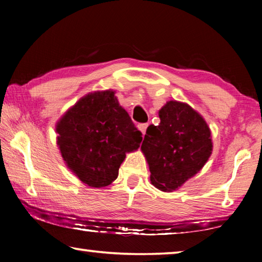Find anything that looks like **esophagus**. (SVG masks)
Masks as SVG:
<instances>
[{"label": "esophagus", "mask_w": 262, "mask_h": 262, "mask_svg": "<svg viewBox=\"0 0 262 262\" xmlns=\"http://www.w3.org/2000/svg\"><path fill=\"white\" fill-rule=\"evenodd\" d=\"M137 127H139V129L141 130V133H142V134H145V130H147V128H148V123H140V125L139 126H137Z\"/></svg>", "instance_id": "34e87169"}]
</instances>
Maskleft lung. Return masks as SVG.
Instances as JSON below:
<instances>
[{
	"instance_id": "8db88e82",
	"label": "left lung",
	"mask_w": 262,
	"mask_h": 262,
	"mask_svg": "<svg viewBox=\"0 0 262 262\" xmlns=\"http://www.w3.org/2000/svg\"><path fill=\"white\" fill-rule=\"evenodd\" d=\"M158 115L161 122L148 127L141 150L151 184L172 192L205 166L212 152L211 132L202 115L181 101H167Z\"/></svg>"
}]
</instances>
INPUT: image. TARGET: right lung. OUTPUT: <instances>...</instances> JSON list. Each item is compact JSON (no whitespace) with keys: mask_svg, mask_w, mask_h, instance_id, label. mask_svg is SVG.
Wrapping results in <instances>:
<instances>
[{"mask_svg":"<svg viewBox=\"0 0 262 262\" xmlns=\"http://www.w3.org/2000/svg\"><path fill=\"white\" fill-rule=\"evenodd\" d=\"M56 143L66 165L89 187L118 178L126 154L140 148L142 133L119 104L115 91L82 97L56 122Z\"/></svg>","mask_w":262,"mask_h":262,"instance_id":"right-lung-1","label":"right lung"}]
</instances>
